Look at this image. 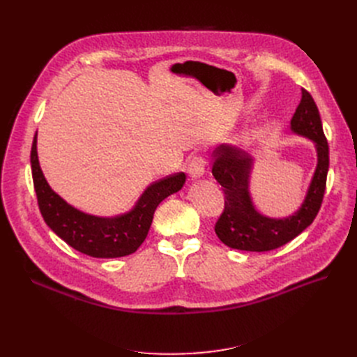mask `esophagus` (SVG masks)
<instances>
[{
    "instance_id": "34e87169",
    "label": "esophagus",
    "mask_w": 357,
    "mask_h": 357,
    "mask_svg": "<svg viewBox=\"0 0 357 357\" xmlns=\"http://www.w3.org/2000/svg\"><path fill=\"white\" fill-rule=\"evenodd\" d=\"M208 171V165L207 162H204L202 158L194 156L190 163H188V175L192 181H197L205 175V172Z\"/></svg>"
}]
</instances>
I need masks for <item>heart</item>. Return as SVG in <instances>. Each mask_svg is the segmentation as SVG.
Returning <instances> with one entry per match:
<instances>
[{
	"instance_id": "1",
	"label": "heart",
	"mask_w": 357,
	"mask_h": 357,
	"mask_svg": "<svg viewBox=\"0 0 357 357\" xmlns=\"http://www.w3.org/2000/svg\"><path fill=\"white\" fill-rule=\"evenodd\" d=\"M255 144V136L252 133H246V135H241L237 142H236V146L240 149V150H248L250 149L252 146Z\"/></svg>"
}]
</instances>
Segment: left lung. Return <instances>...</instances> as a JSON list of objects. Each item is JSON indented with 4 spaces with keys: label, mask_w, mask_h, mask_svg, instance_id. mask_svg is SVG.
<instances>
[{
    "label": "left lung",
    "mask_w": 357,
    "mask_h": 357,
    "mask_svg": "<svg viewBox=\"0 0 357 357\" xmlns=\"http://www.w3.org/2000/svg\"><path fill=\"white\" fill-rule=\"evenodd\" d=\"M291 133L305 137L314 144L317 165L303 204L295 213L282 218L265 215L256 208L250 194L253 156L224 146L214 152L213 175L226 194V208L215 224V233L229 248L248 252L278 249L301 234L318 214L328 172V143L320 112L305 89L291 120Z\"/></svg>",
    "instance_id": "left-lung-1"
}]
</instances>
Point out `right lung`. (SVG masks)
I'll return each instance as SVG.
<instances>
[{
	"mask_svg": "<svg viewBox=\"0 0 357 357\" xmlns=\"http://www.w3.org/2000/svg\"><path fill=\"white\" fill-rule=\"evenodd\" d=\"M30 163L39 208L47 226L75 250L101 259L135 253L152 226L158 205L178 192L186 179L183 172L162 178L149 185L127 213L100 217L75 208L50 188L37 156V133L33 139Z\"/></svg>",
	"mask_w": 357,
	"mask_h": 357,
	"instance_id": "1",
	"label": "right lung"
}]
</instances>
